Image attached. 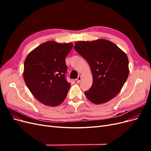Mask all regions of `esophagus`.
Segmentation results:
<instances>
[{"instance_id":"34e87169","label":"esophagus","mask_w":151,"mask_h":151,"mask_svg":"<svg viewBox=\"0 0 151 151\" xmlns=\"http://www.w3.org/2000/svg\"><path fill=\"white\" fill-rule=\"evenodd\" d=\"M81 79H82V77H81V76H79L78 77H77V79H76L77 83H79L80 82H81Z\"/></svg>"}]
</instances>
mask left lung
I'll return each instance as SVG.
<instances>
[{
    "instance_id": "8db88e82",
    "label": "left lung",
    "mask_w": 151,
    "mask_h": 151,
    "mask_svg": "<svg viewBox=\"0 0 151 151\" xmlns=\"http://www.w3.org/2000/svg\"><path fill=\"white\" fill-rule=\"evenodd\" d=\"M74 48L88 61L93 77L85 95L94 104L106 103L120 93L129 74L125 52L110 41L103 39L77 42Z\"/></svg>"
}]
</instances>
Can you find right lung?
Instances as JSON below:
<instances>
[{
    "mask_svg": "<svg viewBox=\"0 0 151 151\" xmlns=\"http://www.w3.org/2000/svg\"><path fill=\"white\" fill-rule=\"evenodd\" d=\"M72 43L45 42L26 57L23 77L34 97L45 105L57 106L65 99L70 84L66 81L65 57Z\"/></svg>",
    "mask_w": 151,
    "mask_h": 151,
    "instance_id": "right-lung-1",
    "label": "right lung"
}]
</instances>
